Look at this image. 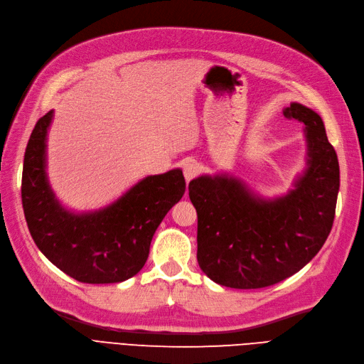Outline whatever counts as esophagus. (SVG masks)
Here are the masks:
<instances>
[{"mask_svg":"<svg viewBox=\"0 0 364 364\" xmlns=\"http://www.w3.org/2000/svg\"><path fill=\"white\" fill-rule=\"evenodd\" d=\"M198 165L195 161H186L184 163V168H183V172H184V178H186V181H191V180H193L196 175H198Z\"/></svg>","mask_w":364,"mask_h":364,"instance_id":"obj_1","label":"esophagus"}]
</instances>
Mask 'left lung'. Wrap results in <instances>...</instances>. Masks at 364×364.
Listing matches in <instances>:
<instances>
[{
  "mask_svg": "<svg viewBox=\"0 0 364 364\" xmlns=\"http://www.w3.org/2000/svg\"><path fill=\"white\" fill-rule=\"evenodd\" d=\"M283 113L306 125L307 169L295 189L263 199L228 175H203L189 183L198 213L196 259L220 286H274L301 271L331 231L340 186L336 151L318 113L299 102Z\"/></svg>",
  "mask_w": 364,
  "mask_h": 364,
  "instance_id": "1",
  "label": "left lung"
}]
</instances>
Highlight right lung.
Instances as JSON below:
<instances>
[{
  "instance_id": "obj_1",
  "label": "right lung",
  "mask_w": 364,
  "mask_h": 364,
  "mask_svg": "<svg viewBox=\"0 0 364 364\" xmlns=\"http://www.w3.org/2000/svg\"><path fill=\"white\" fill-rule=\"evenodd\" d=\"M53 110L34 125L24 156L22 207L34 243L53 264L80 283L109 284L144 267L152 236L186 191L181 169L149 175L118 201L75 215L57 201L45 172Z\"/></svg>"
}]
</instances>
